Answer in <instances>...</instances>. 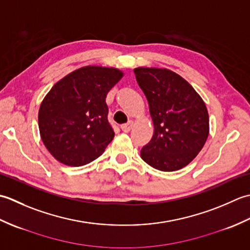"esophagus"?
<instances>
[{
    "mask_svg": "<svg viewBox=\"0 0 250 250\" xmlns=\"http://www.w3.org/2000/svg\"><path fill=\"white\" fill-rule=\"evenodd\" d=\"M132 128V125L131 124H125V125H121V130L125 132V133H128V132H130Z\"/></svg>",
    "mask_w": 250,
    "mask_h": 250,
    "instance_id": "1",
    "label": "esophagus"
}]
</instances>
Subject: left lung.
<instances>
[{"instance_id": "8db88e82", "label": "left lung", "mask_w": 250, "mask_h": 250, "mask_svg": "<svg viewBox=\"0 0 250 250\" xmlns=\"http://www.w3.org/2000/svg\"><path fill=\"white\" fill-rule=\"evenodd\" d=\"M134 74L155 126L152 139L142 148V159L163 172L188 166L208 136L203 100L187 81L167 68L137 67Z\"/></svg>"}]
</instances>
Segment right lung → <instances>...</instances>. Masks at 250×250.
Instances as JSON below:
<instances>
[{"mask_svg":"<svg viewBox=\"0 0 250 250\" xmlns=\"http://www.w3.org/2000/svg\"><path fill=\"white\" fill-rule=\"evenodd\" d=\"M124 73L114 67L83 66L58 82L39 111L42 141L68 167L92 162L113 141L106 95Z\"/></svg>","mask_w":250,"mask_h":250,"instance_id":"add662e5","label":"right lung"}]
</instances>
